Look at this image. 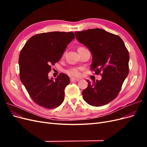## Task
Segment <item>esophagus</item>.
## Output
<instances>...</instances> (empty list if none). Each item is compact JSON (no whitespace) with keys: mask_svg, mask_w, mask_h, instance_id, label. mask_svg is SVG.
I'll return each mask as SVG.
<instances>
[{"mask_svg":"<svg viewBox=\"0 0 147 147\" xmlns=\"http://www.w3.org/2000/svg\"><path fill=\"white\" fill-rule=\"evenodd\" d=\"M80 80V79H78V78H70V82H78Z\"/></svg>","mask_w":147,"mask_h":147,"instance_id":"esophagus-1","label":"esophagus"}]
</instances>
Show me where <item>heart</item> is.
<instances>
[{
  "label": "heart",
  "instance_id": "1",
  "mask_svg": "<svg viewBox=\"0 0 147 147\" xmlns=\"http://www.w3.org/2000/svg\"><path fill=\"white\" fill-rule=\"evenodd\" d=\"M83 70L82 67H72L65 70V72L69 76L74 77H79L81 76V72Z\"/></svg>",
  "mask_w": 147,
  "mask_h": 147
}]
</instances>
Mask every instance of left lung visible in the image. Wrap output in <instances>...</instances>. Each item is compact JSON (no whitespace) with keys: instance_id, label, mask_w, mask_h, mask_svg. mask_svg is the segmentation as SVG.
I'll use <instances>...</instances> for the list:
<instances>
[{"instance_id":"1","label":"left lung","mask_w":147,"mask_h":147,"mask_svg":"<svg viewBox=\"0 0 147 147\" xmlns=\"http://www.w3.org/2000/svg\"><path fill=\"white\" fill-rule=\"evenodd\" d=\"M77 39L90 50L92 55L91 70L96 75L102 72L100 80L88 81L83 91L88 104L100 107L116 98L129 74V54L123 40L102 29L75 32Z\"/></svg>"}]
</instances>
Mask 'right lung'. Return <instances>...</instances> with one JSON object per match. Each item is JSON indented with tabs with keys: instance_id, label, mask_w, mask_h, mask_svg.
<instances>
[{
	"instance_id": "1",
	"label": "right lung",
	"mask_w": 147,
	"mask_h": 147,
	"mask_svg": "<svg viewBox=\"0 0 147 147\" xmlns=\"http://www.w3.org/2000/svg\"><path fill=\"white\" fill-rule=\"evenodd\" d=\"M75 38L72 32H50L31 37L19 57L20 77L35 103L48 109L59 107L64 99L67 75L61 73L49 79L51 65L58 62L68 44Z\"/></svg>"
}]
</instances>
